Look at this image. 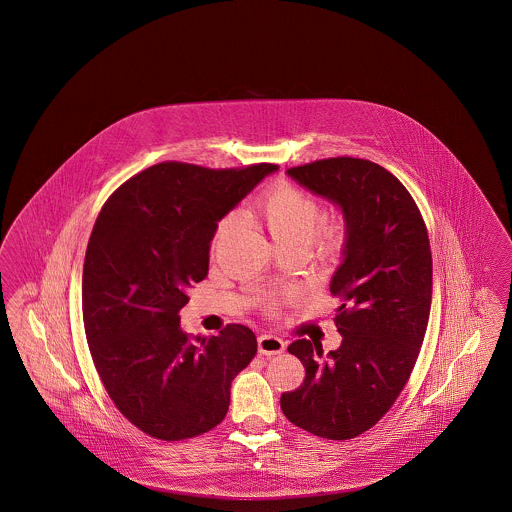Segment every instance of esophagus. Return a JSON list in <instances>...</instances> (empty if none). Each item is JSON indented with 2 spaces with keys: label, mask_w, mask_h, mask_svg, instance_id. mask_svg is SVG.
Here are the masks:
<instances>
[{
  "label": "esophagus",
  "mask_w": 512,
  "mask_h": 512,
  "mask_svg": "<svg viewBox=\"0 0 512 512\" xmlns=\"http://www.w3.org/2000/svg\"><path fill=\"white\" fill-rule=\"evenodd\" d=\"M257 343H259V353L263 357H274V355H279V353L285 351V341L278 338V336H272V334L259 336Z\"/></svg>",
  "instance_id": "obj_1"
}]
</instances>
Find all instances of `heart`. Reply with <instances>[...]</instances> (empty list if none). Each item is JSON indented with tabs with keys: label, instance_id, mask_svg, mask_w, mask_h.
I'll use <instances>...</instances> for the list:
<instances>
[{
	"label": "heart",
	"instance_id": "1",
	"mask_svg": "<svg viewBox=\"0 0 512 512\" xmlns=\"http://www.w3.org/2000/svg\"><path fill=\"white\" fill-rule=\"evenodd\" d=\"M249 216L257 219L278 248L304 249L311 242L317 255L334 259L347 244V225L343 219L323 221V208L304 191L291 184H278L264 193ZM236 225L233 216L219 219L212 236V253L223 246Z\"/></svg>",
	"mask_w": 512,
	"mask_h": 512
}]
</instances>
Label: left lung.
<instances>
[{
    "label": "left lung",
    "instance_id": "1",
    "mask_svg": "<svg viewBox=\"0 0 512 512\" xmlns=\"http://www.w3.org/2000/svg\"><path fill=\"white\" fill-rule=\"evenodd\" d=\"M287 174L340 206L347 244L330 281L341 345L325 357L315 341H293L306 377L279 403L310 434L353 439L392 407L419 358L432 306L428 231L402 182L368 159L330 157Z\"/></svg>",
    "mask_w": 512,
    "mask_h": 512
}]
</instances>
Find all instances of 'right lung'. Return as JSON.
<instances>
[{"instance_id": "obj_1", "label": "right lung", "mask_w": 512, "mask_h": 512, "mask_svg": "<svg viewBox=\"0 0 512 512\" xmlns=\"http://www.w3.org/2000/svg\"><path fill=\"white\" fill-rule=\"evenodd\" d=\"M274 171L157 163L118 187L95 219L82 272L86 340L110 400L144 434L197 437L229 411L255 334L227 325L191 338L178 313L208 276L217 221Z\"/></svg>"}]
</instances>
